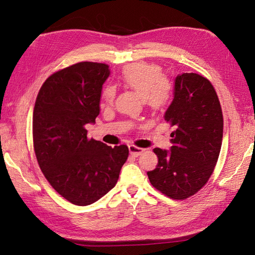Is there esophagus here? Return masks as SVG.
Returning <instances> with one entry per match:
<instances>
[{
    "instance_id": "1",
    "label": "esophagus",
    "mask_w": 255,
    "mask_h": 255,
    "mask_svg": "<svg viewBox=\"0 0 255 255\" xmlns=\"http://www.w3.org/2000/svg\"><path fill=\"white\" fill-rule=\"evenodd\" d=\"M128 150H129V154H130V155L134 156V157L139 156L142 152H144V149L138 148V146H135V145H133V144L128 145Z\"/></svg>"
}]
</instances>
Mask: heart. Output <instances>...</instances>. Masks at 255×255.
<instances>
[{
	"mask_svg": "<svg viewBox=\"0 0 255 255\" xmlns=\"http://www.w3.org/2000/svg\"><path fill=\"white\" fill-rule=\"evenodd\" d=\"M121 83L144 100L154 111L163 110L171 100V88L163 78V71L157 65L136 63L123 69ZM115 98V88L107 86L103 89L101 99L103 104H111Z\"/></svg>",
	"mask_w": 255,
	"mask_h": 255,
	"instance_id": "heart-1",
	"label": "heart"
}]
</instances>
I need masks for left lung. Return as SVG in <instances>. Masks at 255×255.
Returning a JSON list of instances; mask_svg holds the SVG:
<instances>
[{
  "instance_id": "obj_1",
  "label": "left lung",
  "mask_w": 255,
  "mask_h": 255,
  "mask_svg": "<svg viewBox=\"0 0 255 255\" xmlns=\"http://www.w3.org/2000/svg\"><path fill=\"white\" fill-rule=\"evenodd\" d=\"M164 118L173 128L172 146L169 151L153 150L158 164L146 174L164 195L184 200L206 184L221 149L222 111L211 82L197 73L177 75Z\"/></svg>"
}]
</instances>
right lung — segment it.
I'll return each instance as SVG.
<instances>
[{
    "instance_id": "add662e5",
    "label": "right lung",
    "mask_w": 255,
    "mask_h": 255,
    "mask_svg": "<svg viewBox=\"0 0 255 255\" xmlns=\"http://www.w3.org/2000/svg\"><path fill=\"white\" fill-rule=\"evenodd\" d=\"M109 66L82 61L53 73L41 86L33 115V140L45 179L72 204L98 201L115 187L128 156L126 144L115 148L89 139L87 123L100 114Z\"/></svg>"
}]
</instances>
